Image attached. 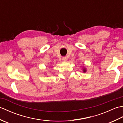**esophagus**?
Instances as JSON below:
<instances>
[{
	"instance_id": "1",
	"label": "esophagus",
	"mask_w": 123,
	"mask_h": 123,
	"mask_svg": "<svg viewBox=\"0 0 123 123\" xmlns=\"http://www.w3.org/2000/svg\"><path fill=\"white\" fill-rule=\"evenodd\" d=\"M67 59L68 58L66 57V56H64V57H62V60H63V61H67Z\"/></svg>"
}]
</instances>
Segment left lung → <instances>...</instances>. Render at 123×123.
<instances>
[{
	"label": "left lung",
	"instance_id": "left-lung-1",
	"mask_svg": "<svg viewBox=\"0 0 123 123\" xmlns=\"http://www.w3.org/2000/svg\"><path fill=\"white\" fill-rule=\"evenodd\" d=\"M83 71L84 72H85L86 71V69H85V68H84V69H83Z\"/></svg>",
	"mask_w": 123,
	"mask_h": 123
}]
</instances>
